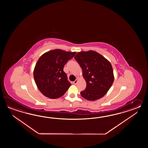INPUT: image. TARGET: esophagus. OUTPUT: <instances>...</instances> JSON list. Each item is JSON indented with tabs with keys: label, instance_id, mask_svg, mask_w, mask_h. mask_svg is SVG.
<instances>
[{
	"label": "esophagus",
	"instance_id": "obj_1",
	"mask_svg": "<svg viewBox=\"0 0 148 148\" xmlns=\"http://www.w3.org/2000/svg\"><path fill=\"white\" fill-rule=\"evenodd\" d=\"M77 82H78V79H76L75 80L74 82H73V84H77Z\"/></svg>",
	"mask_w": 148,
	"mask_h": 148
}]
</instances>
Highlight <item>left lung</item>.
Wrapping results in <instances>:
<instances>
[{
  "label": "left lung",
  "instance_id": "left-lung-1",
  "mask_svg": "<svg viewBox=\"0 0 148 148\" xmlns=\"http://www.w3.org/2000/svg\"><path fill=\"white\" fill-rule=\"evenodd\" d=\"M82 70L86 88L80 92L82 97L96 101L103 97L114 82L113 70L110 62L94 51L78 52L75 57Z\"/></svg>",
  "mask_w": 148,
  "mask_h": 148
}]
</instances>
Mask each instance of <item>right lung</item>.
<instances>
[{
  "label": "right lung",
  "instance_id": "right-lung-1",
  "mask_svg": "<svg viewBox=\"0 0 148 148\" xmlns=\"http://www.w3.org/2000/svg\"><path fill=\"white\" fill-rule=\"evenodd\" d=\"M76 53L56 49L43 54L34 70L35 84L42 94L56 99L62 96L71 85L63 67Z\"/></svg>",
  "mask_w": 148,
  "mask_h": 148
}]
</instances>
